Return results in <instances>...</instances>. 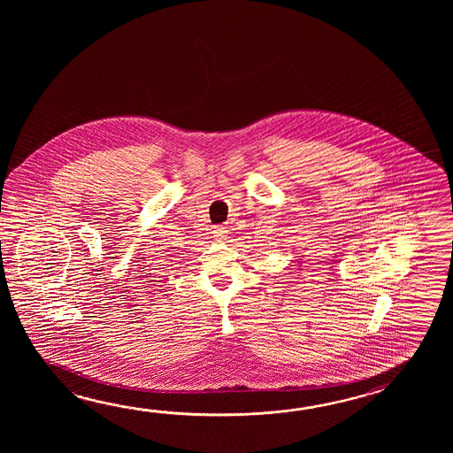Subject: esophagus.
I'll use <instances>...</instances> for the list:
<instances>
[{"mask_svg":"<svg viewBox=\"0 0 453 453\" xmlns=\"http://www.w3.org/2000/svg\"><path fill=\"white\" fill-rule=\"evenodd\" d=\"M226 233H228V231H226L225 226H217V228L213 230V234H215V238H217V240H223V238L226 236Z\"/></svg>","mask_w":453,"mask_h":453,"instance_id":"esophagus-1","label":"esophagus"}]
</instances>
